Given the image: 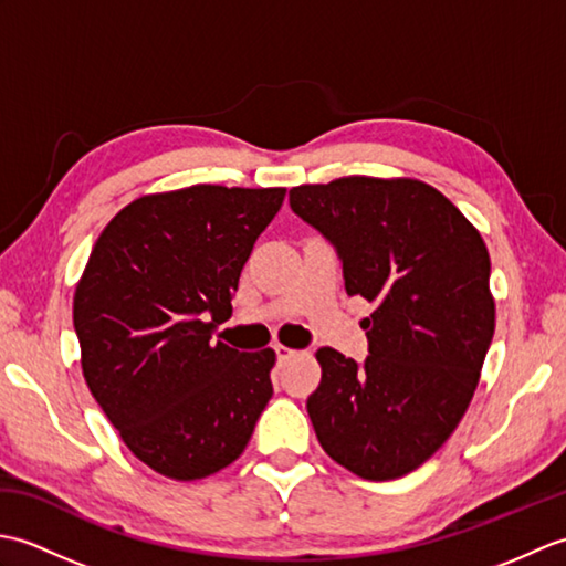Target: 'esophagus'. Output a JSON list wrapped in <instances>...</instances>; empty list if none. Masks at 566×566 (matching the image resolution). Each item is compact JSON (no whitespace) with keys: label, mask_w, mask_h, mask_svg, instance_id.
Instances as JSON below:
<instances>
[{"label":"esophagus","mask_w":566,"mask_h":566,"mask_svg":"<svg viewBox=\"0 0 566 566\" xmlns=\"http://www.w3.org/2000/svg\"><path fill=\"white\" fill-rule=\"evenodd\" d=\"M274 353H276V359H280V363H290V359H294L298 355L296 350H292V347H286V345H276Z\"/></svg>","instance_id":"1"}]
</instances>
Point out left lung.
Instances as JSON below:
<instances>
[{
  "instance_id": "left-lung-1",
  "label": "left lung",
  "mask_w": 566,
  "mask_h": 566,
  "mask_svg": "<svg viewBox=\"0 0 566 566\" xmlns=\"http://www.w3.org/2000/svg\"><path fill=\"white\" fill-rule=\"evenodd\" d=\"M292 209L343 260L345 290L375 311L365 367L321 347L306 411L331 460L369 482L413 472L467 413L496 304L482 233L454 203L411 177H338L298 185Z\"/></svg>"
}]
</instances>
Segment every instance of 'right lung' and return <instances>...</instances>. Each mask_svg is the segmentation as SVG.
<instances>
[{"instance_id":"right-lung-1","label":"right lung","mask_w":566,"mask_h":566,"mask_svg":"<svg viewBox=\"0 0 566 566\" xmlns=\"http://www.w3.org/2000/svg\"><path fill=\"white\" fill-rule=\"evenodd\" d=\"M284 187L191 185L106 223L72 298L82 375L126 448L175 482L243 454L272 399L274 350L213 340Z\"/></svg>"}]
</instances>
